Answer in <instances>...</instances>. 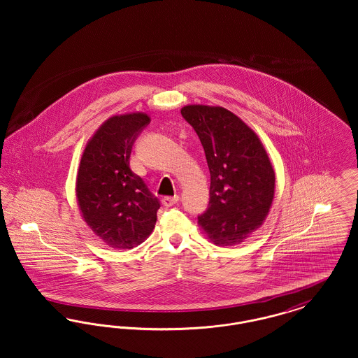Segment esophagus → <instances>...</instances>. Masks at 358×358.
<instances>
[{
    "mask_svg": "<svg viewBox=\"0 0 358 358\" xmlns=\"http://www.w3.org/2000/svg\"><path fill=\"white\" fill-rule=\"evenodd\" d=\"M177 201H178V196H166V197L162 199V205L169 208V206H173V205L176 204Z\"/></svg>",
    "mask_w": 358,
    "mask_h": 358,
    "instance_id": "obj_1",
    "label": "esophagus"
}]
</instances>
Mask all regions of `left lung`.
<instances>
[{
    "label": "left lung",
    "mask_w": 358,
    "mask_h": 358,
    "mask_svg": "<svg viewBox=\"0 0 358 358\" xmlns=\"http://www.w3.org/2000/svg\"><path fill=\"white\" fill-rule=\"evenodd\" d=\"M184 120L204 148L210 173L209 204L199 222L219 245L248 238L268 215L275 173L255 133L222 107L185 106Z\"/></svg>",
    "instance_id": "obj_1"
}]
</instances>
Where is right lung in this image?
I'll return each mask as SVG.
<instances>
[{
    "label": "right lung",
    "mask_w": 358,
    "mask_h": 358,
    "mask_svg": "<svg viewBox=\"0 0 358 358\" xmlns=\"http://www.w3.org/2000/svg\"><path fill=\"white\" fill-rule=\"evenodd\" d=\"M149 123L141 113L106 120L80 161L76 196L83 219L113 248L139 245L155 227L159 200L130 169L133 145Z\"/></svg>",
    "instance_id": "right-lung-1"
}]
</instances>
